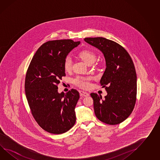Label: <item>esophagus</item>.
<instances>
[{
  "instance_id": "obj_1",
  "label": "esophagus",
  "mask_w": 160,
  "mask_h": 160,
  "mask_svg": "<svg viewBox=\"0 0 160 160\" xmlns=\"http://www.w3.org/2000/svg\"><path fill=\"white\" fill-rule=\"evenodd\" d=\"M79 92L80 94V95L82 96V97H88L90 95V94H88V92L83 91H80Z\"/></svg>"
}]
</instances>
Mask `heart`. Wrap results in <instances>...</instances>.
Segmentation results:
<instances>
[{"label": "heart", "instance_id": "b5f03b06", "mask_svg": "<svg viewBox=\"0 0 160 160\" xmlns=\"http://www.w3.org/2000/svg\"><path fill=\"white\" fill-rule=\"evenodd\" d=\"M78 55L88 65L93 63L97 59L96 55L92 51L87 50L80 51L78 54ZM72 59L69 56H67L64 59L63 63V66L65 71L66 72H69L72 69ZM91 80V78L89 76H77L72 79V82L75 86H78L82 88L87 89L90 87Z\"/></svg>", "mask_w": 160, "mask_h": 160}]
</instances>
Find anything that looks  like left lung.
Wrapping results in <instances>:
<instances>
[{
	"label": "left lung",
	"mask_w": 160,
	"mask_h": 160,
	"mask_svg": "<svg viewBox=\"0 0 160 160\" xmlns=\"http://www.w3.org/2000/svg\"><path fill=\"white\" fill-rule=\"evenodd\" d=\"M87 43L98 48L105 58V71L100 83L108 95L91 93L94 112L100 121L116 125L124 121L132 112L137 100V73L132 59L119 44L102 37L86 38Z\"/></svg>",
	"instance_id": "left-lung-1"
}]
</instances>
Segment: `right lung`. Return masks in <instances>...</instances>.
Returning a JSON list of instances; mask_svg holds the SVG:
<instances>
[{"label": "right lung", "mask_w": 160, "mask_h": 160, "mask_svg": "<svg viewBox=\"0 0 160 160\" xmlns=\"http://www.w3.org/2000/svg\"><path fill=\"white\" fill-rule=\"evenodd\" d=\"M80 43L70 39L47 42L36 52L28 68L25 81L28 103L35 121L48 132H66L76 122L74 109L79 93L71 89L59 94L58 85L65 76L64 59Z\"/></svg>", "instance_id": "1"}]
</instances>
